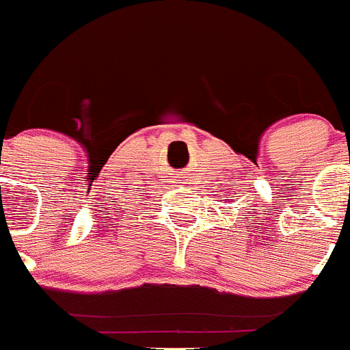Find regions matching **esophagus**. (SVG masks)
I'll return each mask as SVG.
<instances>
[{"mask_svg": "<svg viewBox=\"0 0 350 350\" xmlns=\"http://www.w3.org/2000/svg\"><path fill=\"white\" fill-rule=\"evenodd\" d=\"M180 178H183V177H180Z\"/></svg>", "mask_w": 350, "mask_h": 350, "instance_id": "esophagus-1", "label": "esophagus"}]
</instances>
